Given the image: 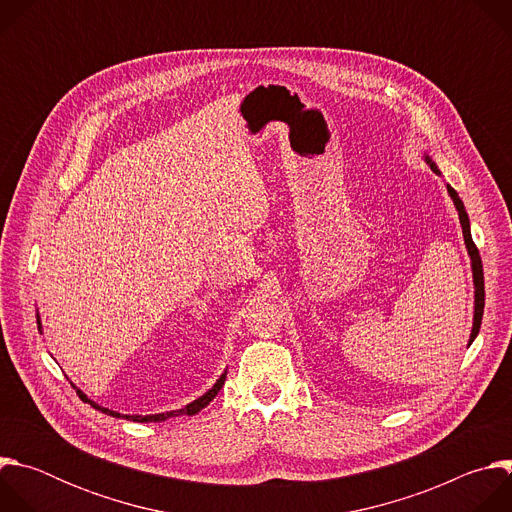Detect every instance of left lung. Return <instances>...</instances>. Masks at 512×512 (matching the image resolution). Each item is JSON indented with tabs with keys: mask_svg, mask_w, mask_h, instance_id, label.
<instances>
[{
	"mask_svg": "<svg viewBox=\"0 0 512 512\" xmlns=\"http://www.w3.org/2000/svg\"><path fill=\"white\" fill-rule=\"evenodd\" d=\"M425 162L429 164V168L437 174L442 176L440 168H437V164L431 160V156L423 154ZM448 188V194L452 196L454 200V206L458 210V216H460V225H462V233H464V243H466V249H468V255H470V261H472V279H474V320H472V332H470V340H468V346L474 342V338L478 336L480 332V324H482V314H484V273H482V259H480V253L472 241V235H470V218L466 214V208H464V202L462 198L458 196V192L446 184Z\"/></svg>",
	"mask_w": 512,
	"mask_h": 512,
	"instance_id": "1",
	"label": "left lung"
}]
</instances>
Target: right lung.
<instances>
[{
    "instance_id": "right-lung-1",
    "label": "right lung",
    "mask_w": 512,
    "mask_h": 512,
    "mask_svg": "<svg viewBox=\"0 0 512 512\" xmlns=\"http://www.w3.org/2000/svg\"><path fill=\"white\" fill-rule=\"evenodd\" d=\"M38 318V330H40V334H42V324H40V316H36ZM225 379H227V371L221 375V379H218L202 397H198V399H194L192 403H188L186 407H182V409H176V411H166V413H154V415H123V413H119V411H113V409H107V407H103V405H99V403H95L93 399H89L81 389H77V395L85 401V403H89L93 409H97V411H101V413H107V415H111V417H119V419H129V421H139V423H160V421H166V419H170V417H178V415H196L198 411H202L216 395H218V391L223 389V385H225Z\"/></svg>"
}]
</instances>
